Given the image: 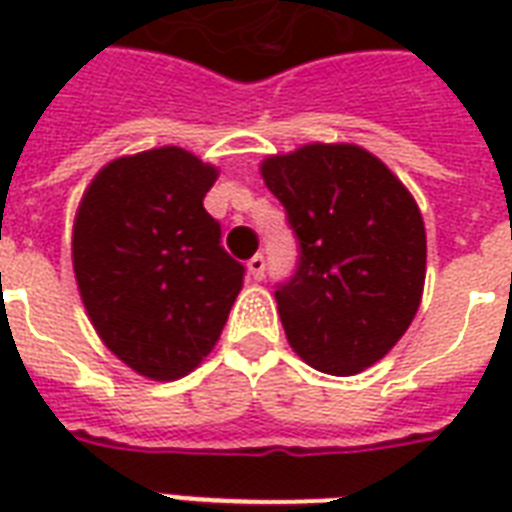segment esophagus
<instances>
[{"label": "esophagus", "mask_w": 512, "mask_h": 512, "mask_svg": "<svg viewBox=\"0 0 512 512\" xmlns=\"http://www.w3.org/2000/svg\"><path fill=\"white\" fill-rule=\"evenodd\" d=\"M247 271H249V276H252V279H255V281L263 279V276H265V257L263 255L252 257V260H249V263H247Z\"/></svg>", "instance_id": "34e87169"}]
</instances>
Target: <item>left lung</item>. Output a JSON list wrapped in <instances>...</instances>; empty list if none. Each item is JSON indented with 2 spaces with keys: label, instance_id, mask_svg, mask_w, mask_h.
<instances>
[{
  "label": "left lung",
  "instance_id": "8db88e82",
  "mask_svg": "<svg viewBox=\"0 0 512 512\" xmlns=\"http://www.w3.org/2000/svg\"><path fill=\"white\" fill-rule=\"evenodd\" d=\"M260 172L300 241L295 273L276 287L289 345L319 372H364L420 308L428 247L412 193L348 143L271 156Z\"/></svg>",
  "mask_w": 512,
  "mask_h": 512
}]
</instances>
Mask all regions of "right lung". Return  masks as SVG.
Here are the masks:
<instances>
[{"instance_id":"obj_1","label":"right lung","mask_w":512,"mask_h":512,"mask_svg":"<svg viewBox=\"0 0 512 512\" xmlns=\"http://www.w3.org/2000/svg\"><path fill=\"white\" fill-rule=\"evenodd\" d=\"M217 170L164 146L106 164L74 220V273L106 348L151 380H177L215 348L244 265L204 209Z\"/></svg>"}]
</instances>
